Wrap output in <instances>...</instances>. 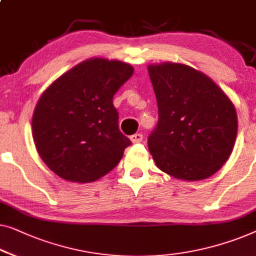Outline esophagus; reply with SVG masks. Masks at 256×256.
Wrapping results in <instances>:
<instances>
[{"label": "esophagus", "mask_w": 256, "mask_h": 256, "mask_svg": "<svg viewBox=\"0 0 256 256\" xmlns=\"http://www.w3.org/2000/svg\"><path fill=\"white\" fill-rule=\"evenodd\" d=\"M130 140L132 143H140L143 140V135L140 132H136V134L130 136Z\"/></svg>", "instance_id": "1"}]
</instances>
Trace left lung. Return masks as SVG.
<instances>
[{
    "label": "left lung",
    "instance_id": "left-lung-1",
    "mask_svg": "<svg viewBox=\"0 0 256 256\" xmlns=\"http://www.w3.org/2000/svg\"><path fill=\"white\" fill-rule=\"evenodd\" d=\"M148 72L158 105L157 126L148 137L156 165L181 180L211 176L234 146L238 119L232 102L190 66L165 62Z\"/></svg>",
    "mask_w": 256,
    "mask_h": 256
}]
</instances>
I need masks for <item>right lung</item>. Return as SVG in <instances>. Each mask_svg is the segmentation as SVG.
Instances as JSON below:
<instances>
[{
    "label": "right lung",
    "instance_id": "add662e5",
    "mask_svg": "<svg viewBox=\"0 0 256 256\" xmlns=\"http://www.w3.org/2000/svg\"><path fill=\"white\" fill-rule=\"evenodd\" d=\"M134 68L90 58L46 88L32 118V135L44 162L62 179L86 184L116 168L132 144L119 129L113 105Z\"/></svg>",
    "mask_w": 256,
    "mask_h": 256
}]
</instances>
